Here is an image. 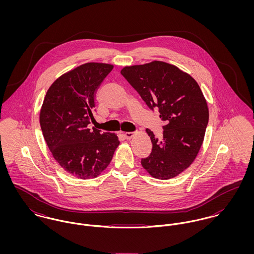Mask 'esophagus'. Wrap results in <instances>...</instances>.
I'll use <instances>...</instances> for the list:
<instances>
[{
    "label": "esophagus",
    "mask_w": 254,
    "mask_h": 254,
    "mask_svg": "<svg viewBox=\"0 0 254 254\" xmlns=\"http://www.w3.org/2000/svg\"><path fill=\"white\" fill-rule=\"evenodd\" d=\"M134 135H135V133H133V132H126V133H124V137H125L127 140L132 139Z\"/></svg>",
    "instance_id": "esophagus-1"
}]
</instances>
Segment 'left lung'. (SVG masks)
Returning <instances> with one entry per match:
<instances>
[{
    "label": "left lung",
    "instance_id": "8db88e82",
    "mask_svg": "<svg viewBox=\"0 0 254 254\" xmlns=\"http://www.w3.org/2000/svg\"><path fill=\"white\" fill-rule=\"evenodd\" d=\"M121 74L164 125L161 139L146 129L152 149L142 165L156 179L168 180L186 170L202 145L209 112L196 81L177 66L154 61L125 66Z\"/></svg>",
    "mask_w": 254,
    "mask_h": 254
}]
</instances>
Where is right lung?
Listing matches in <instances>:
<instances>
[{
  "label": "right lung",
  "instance_id": "add662e5",
  "mask_svg": "<svg viewBox=\"0 0 254 254\" xmlns=\"http://www.w3.org/2000/svg\"><path fill=\"white\" fill-rule=\"evenodd\" d=\"M112 68L88 63L62 75L49 88L40 111L43 136L54 158L80 179L98 177L119 145L115 134L88 128L97 90Z\"/></svg>",
  "mask_w": 254,
  "mask_h": 254
}]
</instances>
